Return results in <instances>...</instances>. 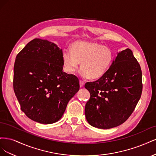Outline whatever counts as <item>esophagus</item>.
<instances>
[{
	"label": "esophagus",
	"instance_id": "obj_1",
	"mask_svg": "<svg viewBox=\"0 0 156 156\" xmlns=\"http://www.w3.org/2000/svg\"><path fill=\"white\" fill-rule=\"evenodd\" d=\"M79 84H80V87H84V82L83 81H81V80H80Z\"/></svg>",
	"mask_w": 156,
	"mask_h": 156
}]
</instances>
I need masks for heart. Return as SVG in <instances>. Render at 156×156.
Wrapping results in <instances>:
<instances>
[{"label": "heart", "instance_id": "heart-1", "mask_svg": "<svg viewBox=\"0 0 156 156\" xmlns=\"http://www.w3.org/2000/svg\"><path fill=\"white\" fill-rule=\"evenodd\" d=\"M114 54L110 48L96 42L75 41L71 51L63 53L66 71L73 73L81 62L80 75L84 78L99 79L103 76L111 66Z\"/></svg>", "mask_w": 156, "mask_h": 156}]
</instances>
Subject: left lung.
Wrapping results in <instances>:
<instances>
[{
  "label": "left lung",
  "mask_w": 156,
  "mask_h": 156,
  "mask_svg": "<svg viewBox=\"0 0 156 156\" xmlns=\"http://www.w3.org/2000/svg\"><path fill=\"white\" fill-rule=\"evenodd\" d=\"M90 94L85 105L86 119L91 126L109 129L125 122L135 110L143 90L142 71L133 52L118 54L107 73L84 84Z\"/></svg>",
  "instance_id": "1"
}]
</instances>
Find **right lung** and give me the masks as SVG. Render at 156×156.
<instances>
[{
  "label": "right lung",
  "mask_w": 156,
  "mask_h": 156,
  "mask_svg": "<svg viewBox=\"0 0 156 156\" xmlns=\"http://www.w3.org/2000/svg\"><path fill=\"white\" fill-rule=\"evenodd\" d=\"M62 50L35 38L16 56L13 86L21 111L40 124L57 122L79 90V79L64 72Z\"/></svg>",
  "instance_id": "add662e5"
}]
</instances>
